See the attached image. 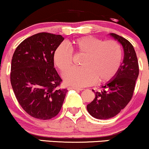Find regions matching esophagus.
Returning <instances> with one entry per match:
<instances>
[{
  "label": "esophagus",
  "mask_w": 149,
  "mask_h": 149,
  "mask_svg": "<svg viewBox=\"0 0 149 149\" xmlns=\"http://www.w3.org/2000/svg\"><path fill=\"white\" fill-rule=\"evenodd\" d=\"M69 88H70V89H74V90L79 91H80L83 90V89H82V88H77V87H70Z\"/></svg>",
  "instance_id": "obj_1"
}]
</instances>
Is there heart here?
I'll return each mask as SVG.
<instances>
[{
  "mask_svg": "<svg viewBox=\"0 0 149 149\" xmlns=\"http://www.w3.org/2000/svg\"><path fill=\"white\" fill-rule=\"evenodd\" d=\"M84 55L81 67L71 69L64 74L65 82L73 86H86L97 81L105 83L115 77L123 61V50L116 40L103 41L93 36H84L57 47L54 62L61 73L67 72L73 63V55Z\"/></svg>",
  "mask_w": 149,
  "mask_h": 149,
  "instance_id": "1",
  "label": "heart"
}]
</instances>
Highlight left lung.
<instances>
[{
    "label": "left lung",
    "instance_id": "8db88e82",
    "mask_svg": "<svg viewBox=\"0 0 149 149\" xmlns=\"http://www.w3.org/2000/svg\"><path fill=\"white\" fill-rule=\"evenodd\" d=\"M123 46L124 58L119 70L113 78L94 91L95 97L86 108L88 113L97 119H108L116 116L132 99L139 75V64L133 46L123 37L110 33Z\"/></svg>",
    "mask_w": 149,
    "mask_h": 149
}]
</instances>
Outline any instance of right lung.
Returning a JSON list of instances; mask_svg holds the SVG:
<instances>
[{"label": "right lung", "instance_id": "1", "mask_svg": "<svg viewBox=\"0 0 149 149\" xmlns=\"http://www.w3.org/2000/svg\"><path fill=\"white\" fill-rule=\"evenodd\" d=\"M63 40L61 35L37 33L22 42L14 52L12 89L23 109L33 118L51 119L62 107L68 90L61 88L54 53Z\"/></svg>", "mask_w": 149, "mask_h": 149}]
</instances>
